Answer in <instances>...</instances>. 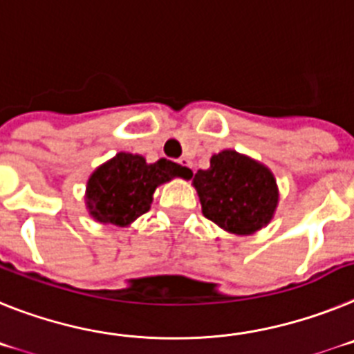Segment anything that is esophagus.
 Here are the masks:
<instances>
[{
    "mask_svg": "<svg viewBox=\"0 0 354 354\" xmlns=\"http://www.w3.org/2000/svg\"><path fill=\"white\" fill-rule=\"evenodd\" d=\"M178 164H180L181 167H185L187 171H192V164H190V160L180 158V160H178Z\"/></svg>",
    "mask_w": 354,
    "mask_h": 354,
    "instance_id": "1",
    "label": "esophagus"
}]
</instances>
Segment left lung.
<instances>
[{"label": "left lung", "instance_id": "obj_1", "mask_svg": "<svg viewBox=\"0 0 354 354\" xmlns=\"http://www.w3.org/2000/svg\"><path fill=\"white\" fill-rule=\"evenodd\" d=\"M203 215L236 235L266 226L278 205V189L269 169L236 151L210 158L207 171L194 174Z\"/></svg>", "mask_w": 354, "mask_h": 354}]
</instances>
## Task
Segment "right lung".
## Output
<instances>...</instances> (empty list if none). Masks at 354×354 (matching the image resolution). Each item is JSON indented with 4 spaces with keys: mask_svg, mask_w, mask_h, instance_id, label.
<instances>
[{
    "mask_svg": "<svg viewBox=\"0 0 354 354\" xmlns=\"http://www.w3.org/2000/svg\"><path fill=\"white\" fill-rule=\"evenodd\" d=\"M192 176V171L162 158L146 164L139 155L119 153L94 171L87 183V207L103 224L126 226L149 210L153 192L173 178Z\"/></svg>",
    "mask_w": 354,
    "mask_h": 354,
    "instance_id": "1",
    "label": "right lung"
}]
</instances>
